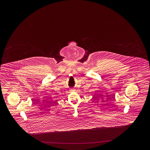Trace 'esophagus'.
Returning a JSON list of instances; mask_svg holds the SVG:
<instances>
[{
    "label": "esophagus",
    "instance_id": "1",
    "mask_svg": "<svg viewBox=\"0 0 150 150\" xmlns=\"http://www.w3.org/2000/svg\"><path fill=\"white\" fill-rule=\"evenodd\" d=\"M75 91V89H74V88H71V89H70V92H73V91Z\"/></svg>",
    "mask_w": 150,
    "mask_h": 150
}]
</instances>
